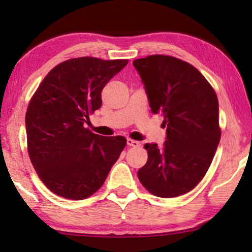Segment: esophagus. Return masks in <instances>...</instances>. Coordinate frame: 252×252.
Masks as SVG:
<instances>
[{
  "label": "esophagus",
  "instance_id": "obj_1",
  "mask_svg": "<svg viewBox=\"0 0 252 252\" xmlns=\"http://www.w3.org/2000/svg\"><path fill=\"white\" fill-rule=\"evenodd\" d=\"M127 144H128L129 147H139L140 142L139 141L133 140V139H127Z\"/></svg>",
  "mask_w": 252,
  "mask_h": 252
}]
</instances>
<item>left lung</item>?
I'll use <instances>...</instances> for the list:
<instances>
[{"label":"left lung","mask_w":252,"mask_h":252,"mask_svg":"<svg viewBox=\"0 0 252 252\" xmlns=\"http://www.w3.org/2000/svg\"><path fill=\"white\" fill-rule=\"evenodd\" d=\"M154 113L164 117L166 141L147 143L137 177L148 191L170 198L187 194L208 172L218 148L219 103L209 81L187 62L151 55L133 62Z\"/></svg>","instance_id":"obj_1"}]
</instances>
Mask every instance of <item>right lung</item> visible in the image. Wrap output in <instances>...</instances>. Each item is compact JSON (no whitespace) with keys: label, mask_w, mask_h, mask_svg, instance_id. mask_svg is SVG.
<instances>
[{"label":"right lung","mask_w":252,"mask_h":252,"mask_svg":"<svg viewBox=\"0 0 252 252\" xmlns=\"http://www.w3.org/2000/svg\"><path fill=\"white\" fill-rule=\"evenodd\" d=\"M127 63L72 58L56 65L33 94L25 117L27 151L54 194L75 201L89 197L118 160L125 137L94 134L85 124L101 108L103 88Z\"/></svg>","instance_id":"1"}]
</instances>
